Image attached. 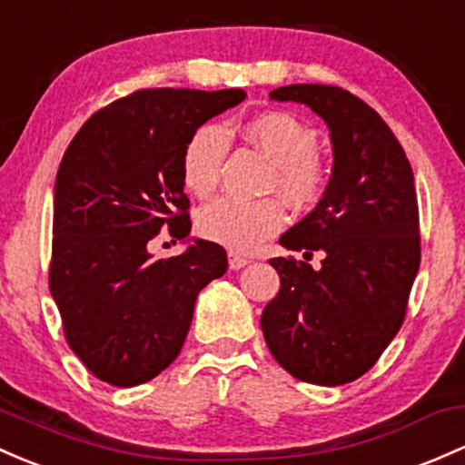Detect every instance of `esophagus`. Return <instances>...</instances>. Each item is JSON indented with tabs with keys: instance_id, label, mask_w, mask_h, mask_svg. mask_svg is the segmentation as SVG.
Listing matches in <instances>:
<instances>
[{
	"instance_id": "34e87169",
	"label": "esophagus",
	"mask_w": 465,
	"mask_h": 465,
	"mask_svg": "<svg viewBox=\"0 0 465 465\" xmlns=\"http://www.w3.org/2000/svg\"><path fill=\"white\" fill-rule=\"evenodd\" d=\"M227 258H229V269H233V272H238V269L247 267V264H249V258H244L236 252H229Z\"/></svg>"
}]
</instances>
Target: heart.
<instances>
[{
    "instance_id": "b5f03b06",
    "label": "heart",
    "mask_w": 465,
    "mask_h": 465,
    "mask_svg": "<svg viewBox=\"0 0 465 465\" xmlns=\"http://www.w3.org/2000/svg\"><path fill=\"white\" fill-rule=\"evenodd\" d=\"M244 139L258 147L273 172L269 190L293 207H313L326 187V167L318 156V132L287 112H262L242 125ZM229 136L221 125L198 127L183 152V183L193 196L207 198L216 190ZM287 223V212L275 198L244 203L236 198H218L198 213V232L207 241L232 252H252L260 242L275 236Z\"/></svg>"
}]
</instances>
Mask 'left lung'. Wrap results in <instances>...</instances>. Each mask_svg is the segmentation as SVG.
<instances>
[{
	"instance_id": "8db88e82",
	"label": "left lung",
	"mask_w": 465,
	"mask_h": 465,
	"mask_svg": "<svg viewBox=\"0 0 465 465\" xmlns=\"http://www.w3.org/2000/svg\"><path fill=\"white\" fill-rule=\"evenodd\" d=\"M269 96L324 119L333 170L313 212L280 236L304 260H269L280 291L260 326L287 373L349 384L380 360L406 318L421 258L415 176L391 127L351 92L293 84ZM313 251L323 253L322 268L308 264Z\"/></svg>"
}]
</instances>
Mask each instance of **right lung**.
I'll use <instances>...</instances> for the list:
<instances>
[{
	"label": "right lung",
	"instance_id": "1",
	"mask_svg": "<svg viewBox=\"0 0 465 465\" xmlns=\"http://www.w3.org/2000/svg\"><path fill=\"white\" fill-rule=\"evenodd\" d=\"M244 90H136L94 112L65 150L54 181L50 293L70 349L92 375L136 386L181 353L198 293L227 272L209 241L152 260L170 227L190 236L183 152L193 132Z\"/></svg>",
	"mask_w": 465,
	"mask_h": 465
}]
</instances>
